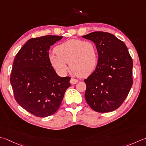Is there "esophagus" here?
<instances>
[{
    "mask_svg": "<svg viewBox=\"0 0 146 146\" xmlns=\"http://www.w3.org/2000/svg\"><path fill=\"white\" fill-rule=\"evenodd\" d=\"M78 82V80H76V79H75V78H71V80H70V83L72 85H74V84H76L77 82Z\"/></svg>",
    "mask_w": 146,
    "mask_h": 146,
    "instance_id": "obj_1",
    "label": "esophagus"
}]
</instances>
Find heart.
<instances>
[{
    "label": "heart",
    "instance_id": "obj_1",
    "mask_svg": "<svg viewBox=\"0 0 146 146\" xmlns=\"http://www.w3.org/2000/svg\"><path fill=\"white\" fill-rule=\"evenodd\" d=\"M56 54H49L48 59L57 72L64 75L71 69L77 75L86 77L95 70L98 64V53L94 43L73 38L59 44L55 48Z\"/></svg>",
    "mask_w": 146,
    "mask_h": 146
}]
</instances>
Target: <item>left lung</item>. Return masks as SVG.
Here are the masks:
<instances>
[{
	"label": "left lung",
	"mask_w": 146,
	"mask_h": 146,
	"mask_svg": "<svg viewBox=\"0 0 146 146\" xmlns=\"http://www.w3.org/2000/svg\"><path fill=\"white\" fill-rule=\"evenodd\" d=\"M96 44L98 63L84 80L85 100L93 110L111 112L120 106L133 84L132 57L125 43L113 34L94 31L82 36Z\"/></svg>",
	"instance_id": "obj_1"
}]
</instances>
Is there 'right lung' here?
<instances>
[{"label":"right lung","mask_w":146,"mask_h":146,"mask_svg":"<svg viewBox=\"0 0 146 146\" xmlns=\"http://www.w3.org/2000/svg\"><path fill=\"white\" fill-rule=\"evenodd\" d=\"M62 38L46 35L31 38L14 60L10 82L14 98L19 106L37 117L55 113L71 85L70 77L59 76L48 59L50 46Z\"/></svg>","instance_id":"obj_1"}]
</instances>
